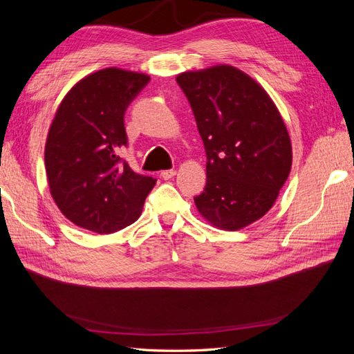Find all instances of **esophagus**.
<instances>
[{
    "mask_svg": "<svg viewBox=\"0 0 354 354\" xmlns=\"http://www.w3.org/2000/svg\"><path fill=\"white\" fill-rule=\"evenodd\" d=\"M176 176V169H165V171H162V173H160V177H162L164 180H169V178H173Z\"/></svg>",
    "mask_w": 354,
    "mask_h": 354,
    "instance_id": "obj_1",
    "label": "esophagus"
}]
</instances>
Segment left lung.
<instances>
[{
  "label": "left lung",
  "instance_id": "obj_1",
  "mask_svg": "<svg viewBox=\"0 0 354 354\" xmlns=\"http://www.w3.org/2000/svg\"><path fill=\"white\" fill-rule=\"evenodd\" d=\"M177 84L207 153V185L195 196L196 208L220 229L248 226L273 207L291 171L281 113L259 84L233 66L180 73Z\"/></svg>",
  "mask_w": 354,
  "mask_h": 354
}]
</instances>
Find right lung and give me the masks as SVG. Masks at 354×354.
Here are the masks:
<instances>
[{
  "label": "right lung",
  "instance_id": "1",
  "mask_svg": "<svg viewBox=\"0 0 354 354\" xmlns=\"http://www.w3.org/2000/svg\"><path fill=\"white\" fill-rule=\"evenodd\" d=\"M151 81L116 68L81 80L60 103L46 143L51 196L77 226L113 233L140 217L156 178L120 156L128 146L124 115Z\"/></svg>",
  "mask_w": 354,
  "mask_h": 354
}]
</instances>
